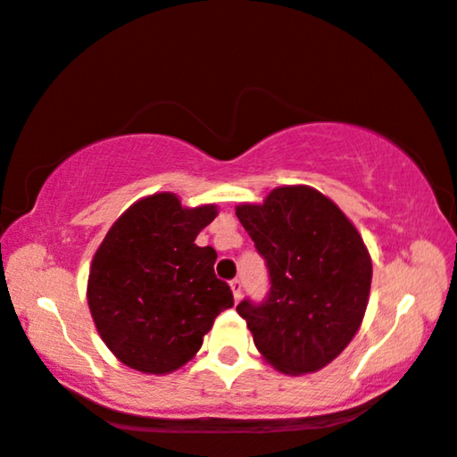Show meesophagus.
<instances>
[{
	"label": "esophagus",
	"instance_id": "esophagus-1",
	"mask_svg": "<svg viewBox=\"0 0 457 457\" xmlns=\"http://www.w3.org/2000/svg\"><path fill=\"white\" fill-rule=\"evenodd\" d=\"M230 291H233L235 302H239V299H241V291H243V283H241L239 278H233V280H230Z\"/></svg>",
	"mask_w": 457,
	"mask_h": 457
}]
</instances>
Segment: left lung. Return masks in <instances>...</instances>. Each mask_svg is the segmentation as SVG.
Wrapping results in <instances>:
<instances>
[{
    "mask_svg": "<svg viewBox=\"0 0 457 457\" xmlns=\"http://www.w3.org/2000/svg\"><path fill=\"white\" fill-rule=\"evenodd\" d=\"M237 218L266 260L270 291L237 305L258 352L285 374L330 364L358 333L370 295L372 262L358 228L320 191L278 187Z\"/></svg>",
    "mask_w": 457,
    "mask_h": 457,
    "instance_id": "1",
    "label": "left lung"
}]
</instances>
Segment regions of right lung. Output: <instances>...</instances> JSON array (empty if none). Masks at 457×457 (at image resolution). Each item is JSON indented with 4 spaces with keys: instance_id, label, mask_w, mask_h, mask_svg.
<instances>
[{
    "instance_id": "right-lung-1",
    "label": "right lung",
    "mask_w": 457,
    "mask_h": 457,
    "mask_svg": "<svg viewBox=\"0 0 457 457\" xmlns=\"http://www.w3.org/2000/svg\"><path fill=\"white\" fill-rule=\"evenodd\" d=\"M216 214L212 204L183 208L174 193H155L112 224L93 255L87 302L99 337L122 364L174 372L233 305L230 287L214 274V247L195 245Z\"/></svg>"
}]
</instances>
